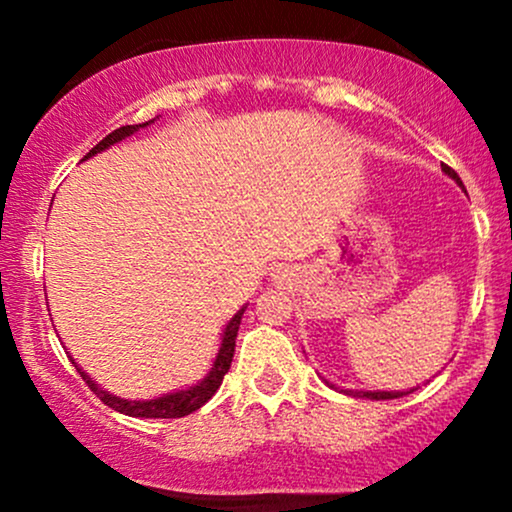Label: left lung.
I'll return each instance as SVG.
<instances>
[{"label": "left lung", "mask_w": 512, "mask_h": 512, "mask_svg": "<svg viewBox=\"0 0 512 512\" xmlns=\"http://www.w3.org/2000/svg\"><path fill=\"white\" fill-rule=\"evenodd\" d=\"M443 173H448L452 180L462 182L460 178H457V173H455V170H452L450 166H443ZM409 392H414V390H409ZM409 392H354V397H368V399H397V397H402V395H409Z\"/></svg>", "instance_id": "left-lung-1"}]
</instances>
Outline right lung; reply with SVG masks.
I'll return each instance as SVG.
<instances>
[{
  "mask_svg": "<svg viewBox=\"0 0 512 512\" xmlns=\"http://www.w3.org/2000/svg\"><path fill=\"white\" fill-rule=\"evenodd\" d=\"M154 122V120H149ZM149 122H144V125H125L120 129H115V132H110L108 137L101 139L96 146H93L91 151H88V156H96L101 154V151L108 149V146H113L117 142H122V139L129 137V134L137 132L139 127H146ZM248 305H243V308L238 310L236 315L231 317V322L226 325V330H223V339H221V349L219 354H216V361H214V368L209 370L207 378L202 380V383H197L195 387H190V390H180V392H170V395H163L158 399H146V402H137V399H120L115 395H110V392H105L93 383L91 378L76 366L79 370L81 378L86 380V385L91 387V392H96L98 399H101L103 404H108L110 409L120 411V414H127V416H139V419H180V416H187L192 414V411H197L202 404H207L211 397H214V392L219 390L223 375L228 373V368H231V361H233V351H236V337H238V327H240V320H243V313Z\"/></svg>",
  "mask_w": 512,
  "mask_h": 512,
  "instance_id": "add662e5",
  "label": "right lung"
}]
</instances>
